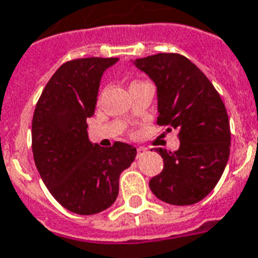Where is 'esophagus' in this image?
<instances>
[{
	"label": "esophagus",
	"instance_id": "34e87169",
	"mask_svg": "<svg viewBox=\"0 0 258 258\" xmlns=\"http://www.w3.org/2000/svg\"><path fill=\"white\" fill-rule=\"evenodd\" d=\"M147 152V150L144 147H139V148H136V155H138V158H140V156H143L144 154Z\"/></svg>",
	"mask_w": 258,
	"mask_h": 258
}]
</instances>
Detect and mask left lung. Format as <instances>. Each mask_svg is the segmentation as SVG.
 <instances>
[{"label": "left lung", "mask_w": 258, "mask_h": 258, "mask_svg": "<svg viewBox=\"0 0 258 258\" xmlns=\"http://www.w3.org/2000/svg\"><path fill=\"white\" fill-rule=\"evenodd\" d=\"M158 87V124L177 130L175 152L156 148L164 168L150 180L152 194L172 205L200 202L216 187L231 151V127L220 94L200 69L176 53L136 59Z\"/></svg>", "instance_id": "8db88e82"}]
</instances>
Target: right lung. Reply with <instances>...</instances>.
I'll return each mask as SVG.
<instances>
[{
    "instance_id": "1",
    "label": "right lung",
    "mask_w": 258,
    "mask_h": 258,
    "mask_svg": "<svg viewBox=\"0 0 258 258\" xmlns=\"http://www.w3.org/2000/svg\"><path fill=\"white\" fill-rule=\"evenodd\" d=\"M118 58H81L63 63L47 82L31 122V148L43 183L62 207L95 215L114 204L119 176L136 148L115 142L93 144L87 118L95 112L102 74Z\"/></svg>"
}]
</instances>
